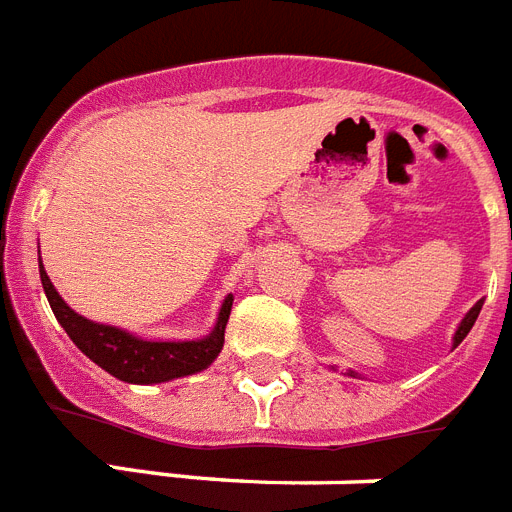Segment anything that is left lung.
<instances>
[{
	"label": "left lung",
	"mask_w": 512,
	"mask_h": 512,
	"mask_svg": "<svg viewBox=\"0 0 512 512\" xmlns=\"http://www.w3.org/2000/svg\"><path fill=\"white\" fill-rule=\"evenodd\" d=\"M481 306H484V298H481V301H476V304H473V309H470V312L465 314L463 320H460V325H457L455 335H452V349H457V346L463 343L465 335L470 333V327L476 325L478 312H481ZM346 375H349V378H359V372H354V370H346Z\"/></svg>",
	"instance_id": "left-lung-1"
}]
</instances>
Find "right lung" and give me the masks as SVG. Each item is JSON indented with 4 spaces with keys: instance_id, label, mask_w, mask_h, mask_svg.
Segmentation results:
<instances>
[{
    "instance_id": "obj_1",
    "label": "right lung",
    "mask_w": 512,
    "mask_h": 512,
    "mask_svg": "<svg viewBox=\"0 0 512 512\" xmlns=\"http://www.w3.org/2000/svg\"><path fill=\"white\" fill-rule=\"evenodd\" d=\"M39 277H42V288L47 293L49 306H52V312L68 333V338L92 359L94 365L110 372L113 378L124 380V383H137V386L166 383V380L187 378V375L206 370L222 351L224 327L230 320L232 301H235L232 293L224 298L211 333L203 335V338H195V341H153V338L129 333L124 327L102 325V322H92L81 317L79 312H73L47 277L42 259H39Z\"/></svg>"
}]
</instances>
